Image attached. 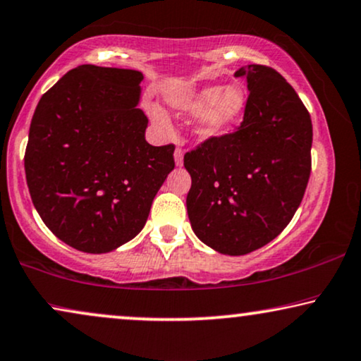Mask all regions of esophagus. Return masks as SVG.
<instances>
[{
  "label": "esophagus",
  "mask_w": 361,
  "mask_h": 361,
  "mask_svg": "<svg viewBox=\"0 0 361 361\" xmlns=\"http://www.w3.org/2000/svg\"><path fill=\"white\" fill-rule=\"evenodd\" d=\"M174 161H176V166H182V164H184V151H182L180 147H177L176 149V152H174Z\"/></svg>",
  "instance_id": "34e87169"
}]
</instances>
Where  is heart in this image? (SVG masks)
<instances>
[{"instance_id": "heart-1", "label": "heart", "mask_w": 361, "mask_h": 361, "mask_svg": "<svg viewBox=\"0 0 361 361\" xmlns=\"http://www.w3.org/2000/svg\"><path fill=\"white\" fill-rule=\"evenodd\" d=\"M247 94L237 84L221 87L207 86L199 91L176 94L169 99V104L176 114L192 118V133L200 140L214 139L227 133L240 119L245 109ZM151 118L159 128L169 129V119L161 109H152Z\"/></svg>"}]
</instances>
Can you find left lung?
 Here are the masks:
<instances>
[{
    "label": "left lung",
    "instance_id": "obj_1",
    "mask_svg": "<svg viewBox=\"0 0 361 361\" xmlns=\"http://www.w3.org/2000/svg\"><path fill=\"white\" fill-rule=\"evenodd\" d=\"M235 78L250 91L240 126L184 156L192 231L226 255L274 240L297 212L312 171V119L295 89L262 64Z\"/></svg>",
    "mask_w": 361,
    "mask_h": 361
}]
</instances>
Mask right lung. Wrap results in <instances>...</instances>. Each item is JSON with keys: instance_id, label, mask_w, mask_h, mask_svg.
<instances>
[{"instance_id": "right-lung-1", "label": "right lung", "mask_w": 361, "mask_h": 361, "mask_svg": "<svg viewBox=\"0 0 361 361\" xmlns=\"http://www.w3.org/2000/svg\"><path fill=\"white\" fill-rule=\"evenodd\" d=\"M142 73L82 64L44 92L25 154L31 200L73 249L106 254L142 231L174 169V144L151 146Z\"/></svg>"}]
</instances>
